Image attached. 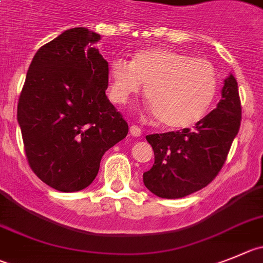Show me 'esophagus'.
I'll list each match as a JSON object with an SVG mask.
<instances>
[{"instance_id": "esophagus-1", "label": "esophagus", "mask_w": 263, "mask_h": 263, "mask_svg": "<svg viewBox=\"0 0 263 263\" xmlns=\"http://www.w3.org/2000/svg\"><path fill=\"white\" fill-rule=\"evenodd\" d=\"M129 134L135 137H139V136H141L143 131H141V128H140L139 126H135V124H132V126L129 127Z\"/></svg>"}]
</instances>
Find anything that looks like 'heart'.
<instances>
[{
	"mask_svg": "<svg viewBox=\"0 0 263 263\" xmlns=\"http://www.w3.org/2000/svg\"><path fill=\"white\" fill-rule=\"evenodd\" d=\"M145 85L149 110L163 126L185 128L200 122L218 90V73L203 58L171 49L137 50L132 61L117 58L109 66V95L124 104Z\"/></svg>",
	"mask_w": 263,
	"mask_h": 263,
	"instance_id": "1",
	"label": "heart"
}]
</instances>
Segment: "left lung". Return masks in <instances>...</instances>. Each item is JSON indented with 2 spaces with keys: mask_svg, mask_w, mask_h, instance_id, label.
<instances>
[{
  "mask_svg": "<svg viewBox=\"0 0 263 263\" xmlns=\"http://www.w3.org/2000/svg\"><path fill=\"white\" fill-rule=\"evenodd\" d=\"M241 122L237 82L224 80L217 107L192 129L148 135L154 165L144 173L145 187L162 198H180L202 190L218 175Z\"/></svg>",
  "mask_w": 263,
  "mask_h": 263,
  "instance_id": "8db88e82",
  "label": "left lung"
}]
</instances>
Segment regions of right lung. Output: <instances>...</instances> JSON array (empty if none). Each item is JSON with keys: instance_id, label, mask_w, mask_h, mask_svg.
Masks as SVG:
<instances>
[{"instance_id": "right-lung-1", "label": "right lung", "mask_w": 263, "mask_h": 263, "mask_svg": "<svg viewBox=\"0 0 263 263\" xmlns=\"http://www.w3.org/2000/svg\"><path fill=\"white\" fill-rule=\"evenodd\" d=\"M84 27L41 46L27 71L18 123L29 167L49 187L78 192L97 176L105 152L123 140L128 124L109 101V63Z\"/></svg>"}]
</instances>
